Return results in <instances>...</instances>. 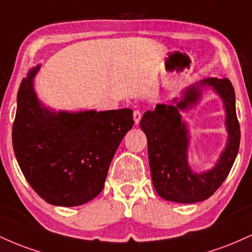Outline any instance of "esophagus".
<instances>
[{"label":"esophagus","instance_id":"1","mask_svg":"<svg viewBox=\"0 0 252 252\" xmlns=\"http://www.w3.org/2000/svg\"><path fill=\"white\" fill-rule=\"evenodd\" d=\"M132 116H134L135 126H138V123H140V121H141V117H142V114H141L140 110H135L134 114H132Z\"/></svg>","mask_w":252,"mask_h":252}]
</instances>
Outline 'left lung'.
I'll return each instance as SVG.
<instances>
[{"mask_svg": "<svg viewBox=\"0 0 252 252\" xmlns=\"http://www.w3.org/2000/svg\"><path fill=\"white\" fill-rule=\"evenodd\" d=\"M212 87L224 104L228 141L213 169L193 172L188 163L189 132L181 120V111H188L200 101L202 89ZM148 140V158L154 189L168 201L193 204L209 199L220 187L238 154L241 129L236 114L232 84L226 78H206L192 84L173 98L170 104H158L147 111L140 122Z\"/></svg>", "mask_w": 252, "mask_h": 252, "instance_id": "1", "label": "left lung"}]
</instances>
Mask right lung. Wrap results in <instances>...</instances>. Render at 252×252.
I'll return each mask as SVG.
<instances>
[{"label":"right lung","mask_w":252,"mask_h":252,"mask_svg":"<svg viewBox=\"0 0 252 252\" xmlns=\"http://www.w3.org/2000/svg\"><path fill=\"white\" fill-rule=\"evenodd\" d=\"M35 66L17 92L13 148L32 189L48 204L79 206L99 194L109 166L126 132L131 109L54 111L34 90Z\"/></svg>","instance_id":"right-lung-1"}]
</instances>
